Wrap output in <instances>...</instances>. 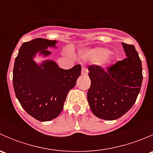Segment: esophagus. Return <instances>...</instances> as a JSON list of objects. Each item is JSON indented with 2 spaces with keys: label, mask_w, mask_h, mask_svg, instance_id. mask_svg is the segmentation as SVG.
Segmentation results:
<instances>
[{
  "label": "esophagus",
  "mask_w": 153,
  "mask_h": 153,
  "mask_svg": "<svg viewBox=\"0 0 153 153\" xmlns=\"http://www.w3.org/2000/svg\"><path fill=\"white\" fill-rule=\"evenodd\" d=\"M88 74V70L85 67L82 68V71H81V75H86Z\"/></svg>",
  "instance_id": "1"
}]
</instances>
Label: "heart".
I'll return each instance as SVG.
<instances>
[{"label":"heart","mask_w":153,"mask_h":153,"mask_svg":"<svg viewBox=\"0 0 153 153\" xmlns=\"http://www.w3.org/2000/svg\"><path fill=\"white\" fill-rule=\"evenodd\" d=\"M81 55L85 59L94 62H100L102 65L109 64L113 60V56L105 48H94L81 52Z\"/></svg>","instance_id":"obj_1"}]
</instances>
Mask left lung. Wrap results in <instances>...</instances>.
Wrapping results in <instances>:
<instances>
[{
    "label": "left lung",
    "instance_id": "8db88e82",
    "mask_svg": "<svg viewBox=\"0 0 153 153\" xmlns=\"http://www.w3.org/2000/svg\"><path fill=\"white\" fill-rule=\"evenodd\" d=\"M126 58L106 70L88 68L91 86L87 100L92 113L107 121L118 119L134 105L142 84V66L133 45L122 43Z\"/></svg>",
    "mask_w": 153,
    "mask_h": 153
}]
</instances>
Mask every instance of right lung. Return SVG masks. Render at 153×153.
Segmentation results:
<instances>
[{
	"mask_svg": "<svg viewBox=\"0 0 153 153\" xmlns=\"http://www.w3.org/2000/svg\"><path fill=\"white\" fill-rule=\"evenodd\" d=\"M56 41L35 38L22 44L13 69L15 95L24 110L40 121H49L59 115L67 94L81 75L80 64L61 69L54 61L38 64L37 54L47 57L48 47L56 48Z\"/></svg>",
	"mask_w": 153,
	"mask_h": 153,
	"instance_id": "obj_1",
	"label": "right lung"
}]
</instances>
